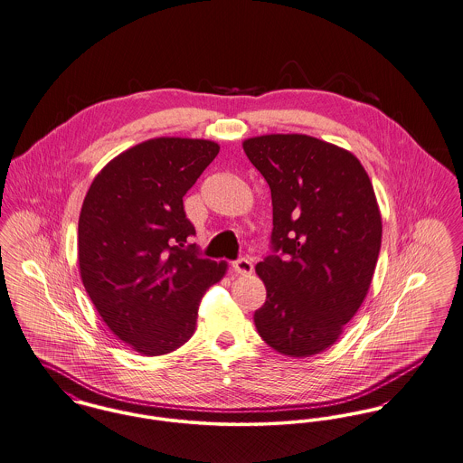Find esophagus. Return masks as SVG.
<instances>
[{"instance_id":"obj_1","label":"esophagus","mask_w":463,"mask_h":463,"mask_svg":"<svg viewBox=\"0 0 463 463\" xmlns=\"http://www.w3.org/2000/svg\"><path fill=\"white\" fill-rule=\"evenodd\" d=\"M232 268H234V271L240 273V275H250L251 269H253V266H251V262H250L249 259H238V260H234V262H232Z\"/></svg>"}]
</instances>
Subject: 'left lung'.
<instances>
[{
    "label": "left lung",
    "mask_w": 463,
    "mask_h": 463,
    "mask_svg": "<svg viewBox=\"0 0 463 463\" xmlns=\"http://www.w3.org/2000/svg\"><path fill=\"white\" fill-rule=\"evenodd\" d=\"M243 149L271 190L273 251L255 266L266 303L253 322L277 353L331 347L364 301L379 259L383 218L356 156L303 134H269Z\"/></svg>",
    "instance_id": "obj_1"
}]
</instances>
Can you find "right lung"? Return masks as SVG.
Masks as SVG:
<instances>
[{"label":"right lung","instance_id":"right-lung-1","mask_svg":"<svg viewBox=\"0 0 463 463\" xmlns=\"http://www.w3.org/2000/svg\"><path fill=\"white\" fill-rule=\"evenodd\" d=\"M220 146L156 137L95 176L79 216V269L109 329L144 356L169 354L195 333L201 298L227 262L199 257L183 197Z\"/></svg>","mask_w":463,"mask_h":463}]
</instances>
